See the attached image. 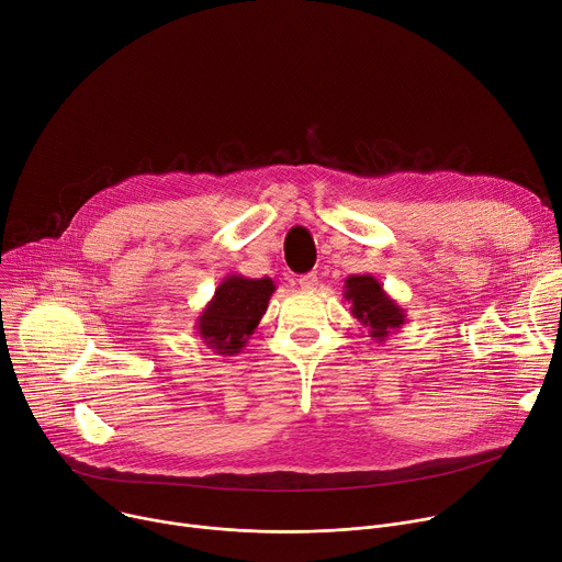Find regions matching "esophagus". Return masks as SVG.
Returning <instances> with one entry per match:
<instances>
[{
  "label": "esophagus",
  "instance_id": "esophagus-1",
  "mask_svg": "<svg viewBox=\"0 0 562 562\" xmlns=\"http://www.w3.org/2000/svg\"><path fill=\"white\" fill-rule=\"evenodd\" d=\"M297 284L302 291H314L318 286V276L316 273H307V276H300Z\"/></svg>",
  "mask_w": 562,
  "mask_h": 562
}]
</instances>
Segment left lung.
<instances>
[{
  "label": "left lung",
  "mask_w": 562,
  "mask_h": 562,
  "mask_svg": "<svg viewBox=\"0 0 562 562\" xmlns=\"http://www.w3.org/2000/svg\"><path fill=\"white\" fill-rule=\"evenodd\" d=\"M345 300L351 304V316L370 329L372 340L383 342L405 323V310L390 297L372 273L349 276L342 286Z\"/></svg>",
  "instance_id": "8db88e82"
}]
</instances>
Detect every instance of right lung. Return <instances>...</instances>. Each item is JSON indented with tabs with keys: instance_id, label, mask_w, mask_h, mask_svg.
Masks as SVG:
<instances>
[{
	"instance_id": "obj_1",
	"label": "right lung",
	"mask_w": 562,
	"mask_h": 562,
	"mask_svg": "<svg viewBox=\"0 0 562 562\" xmlns=\"http://www.w3.org/2000/svg\"><path fill=\"white\" fill-rule=\"evenodd\" d=\"M276 291L271 278L226 276L196 318V334L220 356L239 353L267 314Z\"/></svg>"
}]
</instances>
